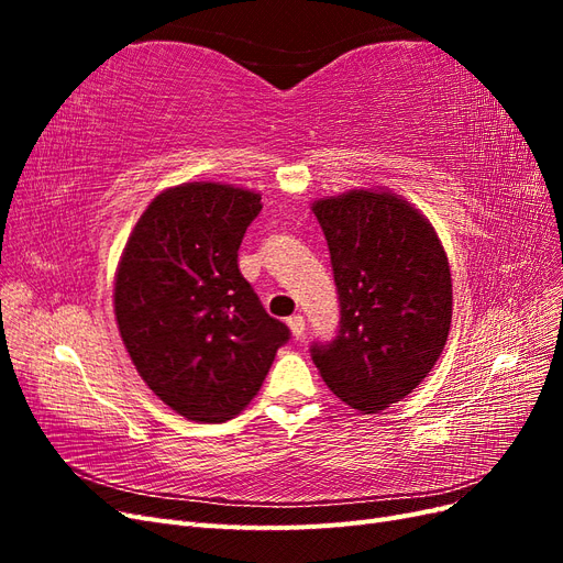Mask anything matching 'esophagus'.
Wrapping results in <instances>:
<instances>
[{
  "mask_svg": "<svg viewBox=\"0 0 563 563\" xmlns=\"http://www.w3.org/2000/svg\"><path fill=\"white\" fill-rule=\"evenodd\" d=\"M286 323H288V329H291V333L296 335V340H300V338L305 335V317H302V314L288 317Z\"/></svg>",
  "mask_w": 563,
  "mask_h": 563,
  "instance_id": "obj_1",
  "label": "esophagus"
}]
</instances>
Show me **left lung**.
Wrapping results in <instances>:
<instances>
[{
    "instance_id": "1",
    "label": "left lung",
    "mask_w": 563,
    "mask_h": 563,
    "mask_svg": "<svg viewBox=\"0 0 563 563\" xmlns=\"http://www.w3.org/2000/svg\"><path fill=\"white\" fill-rule=\"evenodd\" d=\"M340 300V331L312 345V362L338 399L378 413L422 383L444 352L453 288L432 223L404 197L350 190L317 199Z\"/></svg>"
}]
</instances>
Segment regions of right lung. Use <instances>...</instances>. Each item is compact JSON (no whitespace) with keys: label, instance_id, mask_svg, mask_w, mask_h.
<instances>
[{"label":"right lung","instance_id":"add662e5","mask_svg":"<svg viewBox=\"0 0 563 563\" xmlns=\"http://www.w3.org/2000/svg\"><path fill=\"white\" fill-rule=\"evenodd\" d=\"M261 195L225 183L159 192L114 275L119 335L145 385L195 422L242 413L288 340L236 265Z\"/></svg>","mask_w":563,"mask_h":563}]
</instances>
